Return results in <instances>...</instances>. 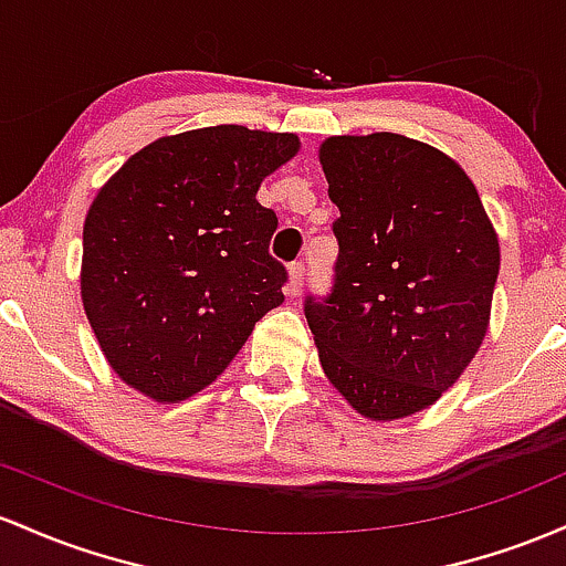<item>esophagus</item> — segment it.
I'll list each match as a JSON object with an SVG mask.
<instances>
[{
    "label": "esophagus",
    "mask_w": 566,
    "mask_h": 566,
    "mask_svg": "<svg viewBox=\"0 0 566 566\" xmlns=\"http://www.w3.org/2000/svg\"><path fill=\"white\" fill-rule=\"evenodd\" d=\"M304 289V262H294L289 266V285H285V291H289L291 296H300Z\"/></svg>",
    "instance_id": "1"
}]
</instances>
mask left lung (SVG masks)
Listing matches in <instances>:
<instances>
[{"label": "left lung", "instance_id": "8db88e82", "mask_svg": "<svg viewBox=\"0 0 566 566\" xmlns=\"http://www.w3.org/2000/svg\"><path fill=\"white\" fill-rule=\"evenodd\" d=\"M339 256L332 294L304 300L317 358L358 415L428 409L486 336L500 243L465 170L398 136L321 144Z\"/></svg>", "mask_w": 566, "mask_h": 566}]
</instances>
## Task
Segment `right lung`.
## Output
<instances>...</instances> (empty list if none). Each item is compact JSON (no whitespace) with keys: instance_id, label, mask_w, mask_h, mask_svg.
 <instances>
[{"instance_id":"obj_1","label":"right lung","mask_w":566,"mask_h":566,"mask_svg":"<svg viewBox=\"0 0 566 566\" xmlns=\"http://www.w3.org/2000/svg\"><path fill=\"white\" fill-rule=\"evenodd\" d=\"M300 151L243 125L157 138L95 195L82 230V304L119 379L176 403L208 387L283 302L277 216L256 192Z\"/></svg>"}]
</instances>
